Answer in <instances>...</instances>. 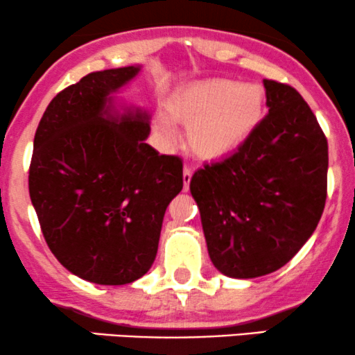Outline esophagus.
Listing matches in <instances>:
<instances>
[{
  "label": "esophagus",
  "mask_w": 355,
  "mask_h": 355,
  "mask_svg": "<svg viewBox=\"0 0 355 355\" xmlns=\"http://www.w3.org/2000/svg\"><path fill=\"white\" fill-rule=\"evenodd\" d=\"M182 179H184V189H189V184H191V179H192V166H191V164H186V166H184Z\"/></svg>",
  "instance_id": "34e87169"
}]
</instances>
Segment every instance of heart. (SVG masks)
<instances>
[{
    "label": "heart",
    "mask_w": 355,
    "mask_h": 355,
    "mask_svg": "<svg viewBox=\"0 0 355 355\" xmlns=\"http://www.w3.org/2000/svg\"><path fill=\"white\" fill-rule=\"evenodd\" d=\"M166 108L173 119L189 124V144L198 157L220 158L239 147L260 123L263 94L259 85L213 79L176 90ZM173 119L163 113L153 119L155 130L166 144L178 139Z\"/></svg>",
    "instance_id": "1"
}]
</instances>
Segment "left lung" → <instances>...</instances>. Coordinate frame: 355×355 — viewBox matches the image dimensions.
<instances>
[{
  "instance_id": "1",
  "label": "left lung",
  "mask_w": 355,
  "mask_h": 355,
  "mask_svg": "<svg viewBox=\"0 0 355 355\" xmlns=\"http://www.w3.org/2000/svg\"><path fill=\"white\" fill-rule=\"evenodd\" d=\"M268 114L234 153L191 179L213 265L231 278L284 266L327 202L328 142L297 90L265 79Z\"/></svg>"
}]
</instances>
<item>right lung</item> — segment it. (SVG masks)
Here are the masks:
<instances>
[{
    "label": "right lung",
    "instance_id": "right-lung-1",
    "mask_svg": "<svg viewBox=\"0 0 355 355\" xmlns=\"http://www.w3.org/2000/svg\"><path fill=\"white\" fill-rule=\"evenodd\" d=\"M139 66L90 72L46 106L28 192L43 237L79 278L119 286L150 270L163 216L182 191V159L145 144L148 113L113 111L111 94Z\"/></svg>",
    "mask_w": 355,
    "mask_h": 355
}]
</instances>
